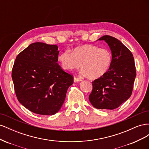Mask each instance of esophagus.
<instances>
[{"mask_svg": "<svg viewBox=\"0 0 149 149\" xmlns=\"http://www.w3.org/2000/svg\"><path fill=\"white\" fill-rule=\"evenodd\" d=\"M82 81V79H80V78H76V77L74 78V82H79V81Z\"/></svg>", "mask_w": 149, "mask_h": 149, "instance_id": "34e87169", "label": "esophagus"}]
</instances>
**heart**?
<instances>
[{
    "instance_id": "obj_1",
    "label": "heart",
    "mask_w": 149,
    "mask_h": 149,
    "mask_svg": "<svg viewBox=\"0 0 149 149\" xmlns=\"http://www.w3.org/2000/svg\"><path fill=\"white\" fill-rule=\"evenodd\" d=\"M61 68L66 71L76 70L81 65V73L91 79L101 77L109 70L112 54L109 49L89 44L74 48L72 52L65 50L58 56Z\"/></svg>"
}]
</instances>
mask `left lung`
Segmentation results:
<instances>
[{
	"label": "left lung",
	"mask_w": 149,
	"mask_h": 149,
	"mask_svg": "<svg viewBox=\"0 0 149 149\" xmlns=\"http://www.w3.org/2000/svg\"><path fill=\"white\" fill-rule=\"evenodd\" d=\"M97 40H104L109 47L112 61L109 70L93 83L89 100L99 109H114L131 96L136 76L134 57L129 49L120 41L109 35Z\"/></svg>",
	"instance_id": "obj_1"
}]
</instances>
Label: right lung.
I'll list each match as a JSON object with an SVG mask.
<instances>
[{
    "instance_id": "1",
    "label": "right lung",
    "mask_w": 149,
    "mask_h": 149,
    "mask_svg": "<svg viewBox=\"0 0 149 149\" xmlns=\"http://www.w3.org/2000/svg\"><path fill=\"white\" fill-rule=\"evenodd\" d=\"M58 47L30 44L17 55L12 78L18 100L29 111L53 115L60 111L73 77L58 64Z\"/></svg>"
}]
</instances>
